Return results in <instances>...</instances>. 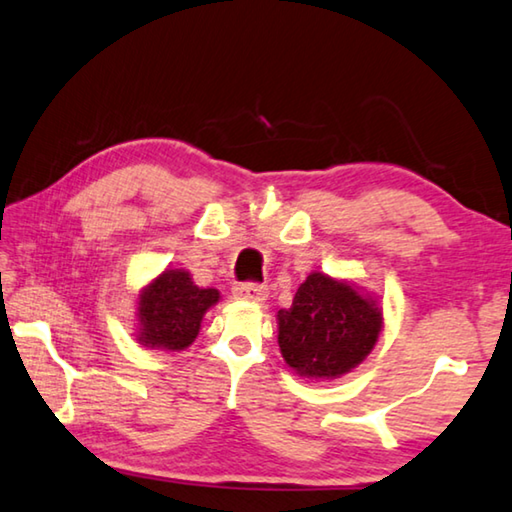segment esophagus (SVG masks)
<instances>
[{
    "mask_svg": "<svg viewBox=\"0 0 512 512\" xmlns=\"http://www.w3.org/2000/svg\"><path fill=\"white\" fill-rule=\"evenodd\" d=\"M234 298L239 300H253V303H262L266 298V289L257 282H246V285L234 287Z\"/></svg>",
    "mask_w": 512,
    "mask_h": 512,
    "instance_id": "34e87169",
    "label": "esophagus"
}]
</instances>
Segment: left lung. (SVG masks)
<instances>
[{
	"label": "left lung",
	"mask_w": 512,
	"mask_h": 512,
	"mask_svg": "<svg viewBox=\"0 0 512 512\" xmlns=\"http://www.w3.org/2000/svg\"><path fill=\"white\" fill-rule=\"evenodd\" d=\"M383 330L378 300L351 282L310 273L289 310L278 312V344L298 376L339 378L367 358Z\"/></svg>",
	"instance_id": "left-lung-1"
}]
</instances>
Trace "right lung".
<instances>
[{
	"label": "right lung",
	"mask_w": 512,
	"mask_h": 512,
	"mask_svg": "<svg viewBox=\"0 0 512 512\" xmlns=\"http://www.w3.org/2000/svg\"><path fill=\"white\" fill-rule=\"evenodd\" d=\"M218 289H202L189 271L166 269L139 294V344L157 351H184L196 342L202 316L218 303Z\"/></svg>",
	"instance_id": "add662e5"
}]
</instances>
